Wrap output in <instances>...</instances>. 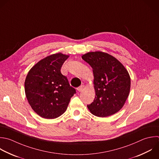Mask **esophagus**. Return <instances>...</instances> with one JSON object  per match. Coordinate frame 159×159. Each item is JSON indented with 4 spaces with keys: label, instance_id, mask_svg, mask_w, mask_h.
Masks as SVG:
<instances>
[{
    "label": "esophagus",
    "instance_id": "1",
    "mask_svg": "<svg viewBox=\"0 0 159 159\" xmlns=\"http://www.w3.org/2000/svg\"><path fill=\"white\" fill-rule=\"evenodd\" d=\"M83 89H84V86H83V85H81L80 86H79L78 88H77V90H78L79 92L83 91Z\"/></svg>",
    "mask_w": 159,
    "mask_h": 159
}]
</instances>
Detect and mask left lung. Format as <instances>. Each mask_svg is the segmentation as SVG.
<instances>
[{
  "label": "left lung",
  "mask_w": 159,
  "mask_h": 159,
  "mask_svg": "<svg viewBox=\"0 0 159 159\" xmlns=\"http://www.w3.org/2000/svg\"><path fill=\"white\" fill-rule=\"evenodd\" d=\"M82 58L92 67L95 98L87 107L91 114L106 117L121 109L130 92V78L124 66L102 52L84 54Z\"/></svg>",
  "instance_id": "obj_1"
}]
</instances>
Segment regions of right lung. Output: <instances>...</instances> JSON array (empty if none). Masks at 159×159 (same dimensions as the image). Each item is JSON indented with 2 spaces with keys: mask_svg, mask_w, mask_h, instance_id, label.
I'll return each instance as SVG.
<instances>
[{
  "mask_svg": "<svg viewBox=\"0 0 159 159\" xmlns=\"http://www.w3.org/2000/svg\"><path fill=\"white\" fill-rule=\"evenodd\" d=\"M70 56L57 53L37 63L25 81L26 98L32 109L45 119H55L67 109L76 90L60 71Z\"/></svg>",
  "mask_w": 159,
  "mask_h": 159,
  "instance_id": "1",
  "label": "right lung"
}]
</instances>
